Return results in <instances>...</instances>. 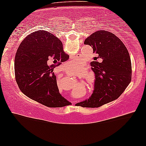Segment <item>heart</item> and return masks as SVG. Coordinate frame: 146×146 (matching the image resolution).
<instances>
[{"label": "heart", "instance_id": "b5f03b06", "mask_svg": "<svg viewBox=\"0 0 146 146\" xmlns=\"http://www.w3.org/2000/svg\"><path fill=\"white\" fill-rule=\"evenodd\" d=\"M70 63L72 64V65H73V66H82V62H81L80 60H79V59L72 60L71 61H70ZM66 69H67V70L69 72L74 73V71H73L72 69L70 66L67 65Z\"/></svg>", "mask_w": 146, "mask_h": 146}]
</instances>
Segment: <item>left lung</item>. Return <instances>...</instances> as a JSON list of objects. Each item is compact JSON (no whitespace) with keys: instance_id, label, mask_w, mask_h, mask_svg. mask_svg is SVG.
<instances>
[{"instance_id":"obj_1","label":"left lung","mask_w":146,"mask_h":146,"mask_svg":"<svg viewBox=\"0 0 146 146\" xmlns=\"http://www.w3.org/2000/svg\"><path fill=\"white\" fill-rule=\"evenodd\" d=\"M101 58L91 62L95 73L94 89L89 98L78 102L84 108H98L117 99L129 86L132 66L126 47L117 36L105 30L94 33L85 40Z\"/></svg>"}]
</instances>
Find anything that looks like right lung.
<instances>
[{
	"label": "right lung",
	"instance_id": "add662e5",
	"mask_svg": "<svg viewBox=\"0 0 146 146\" xmlns=\"http://www.w3.org/2000/svg\"><path fill=\"white\" fill-rule=\"evenodd\" d=\"M68 58L61 41L50 32L40 30L28 35L20 44L15 57V77L19 89L46 106L70 104L60 94L53 72Z\"/></svg>",
	"mask_w": 146,
	"mask_h": 146
}]
</instances>
